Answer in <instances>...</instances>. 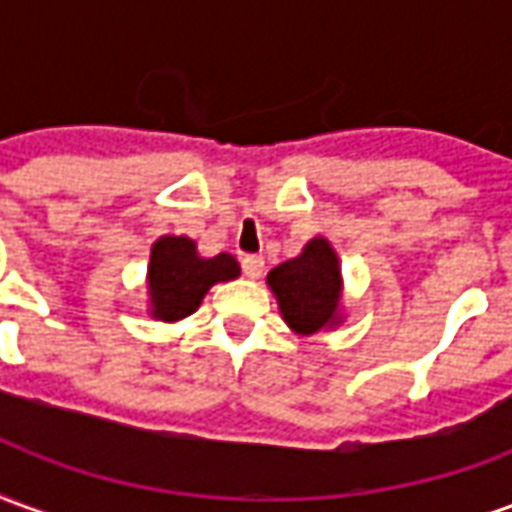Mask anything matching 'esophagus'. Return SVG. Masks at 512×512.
Listing matches in <instances>:
<instances>
[{"label": "esophagus", "mask_w": 512, "mask_h": 512, "mask_svg": "<svg viewBox=\"0 0 512 512\" xmlns=\"http://www.w3.org/2000/svg\"><path fill=\"white\" fill-rule=\"evenodd\" d=\"M263 266H266V263H263V257L260 255H246L244 260H241V268H244V274L249 279L263 277Z\"/></svg>", "instance_id": "34e87169"}]
</instances>
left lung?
Returning <instances> with one entry per match:
<instances>
[{
    "label": "left lung",
    "mask_w": 512,
    "mask_h": 512,
    "mask_svg": "<svg viewBox=\"0 0 512 512\" xmlns=\"http://www.w3.org/2000/svg\"><path fill=\"white\" fill-rule=\"evenodd\" d=\"M266 279L282 318L296 334H318L340 323V257L321 235L312 238L299 257L271 268Z\"/></svg>",
    "instance_id": "8db88e82"
}]
</instances>
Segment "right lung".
I'll use <instances>...</instances> for the list:
<instances>
[{
    "instance_id": "add662e5",
    "label": "right lung",
    "mask_w": 512,
    "mask_h": 512,
    "mask_svg": "<svg viewBox=\"0 0 512 512\" xmlns=\"http://www.w3.org/2000/svg\"><path fill=\"white\" fill-rule=\"evenodd\" d=\"M241 274L233 255L200 257L197 244L186 235H161L150 249L147 293L150 315L158 321H180L197 310L216 282H230Z\"/></svg>"
}]
</instances>
